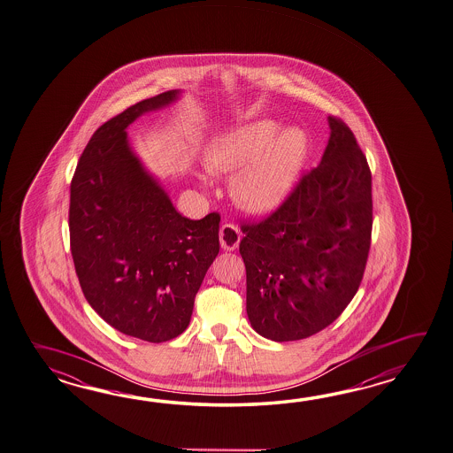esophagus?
Here are the masks:
<instances>
[{
	"instance_id": "1",
	"label": "esophagus",
	"mask_w": 453,
	"mask_h": 453,
	"mask_svg": "<svg viewBox=\"0 0 453 453\" xmlns=\"http://www.w3.org/2000/svg\"><path fill=\"white\" fill-rule=\"evenodd\" d=\"M219 241L224 250H235L241 242V231L234 224H224L219 231Z\"/></svg>"
}]
</instances>
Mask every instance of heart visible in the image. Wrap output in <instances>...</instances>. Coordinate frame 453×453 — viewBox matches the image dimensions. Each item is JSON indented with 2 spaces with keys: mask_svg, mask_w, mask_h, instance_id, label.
<instances>
[{
  "mask_svg": "<svg viewBox=\"0 0 453 453\" xmlns=\"http://www.w3.org/2000/svg\"><path fill=\"white\" fill-rule=\"evenodd\" d=\"M280 131L273 120L255 121L216 141L208 167L218 173L241 171L232 181L235 202L251 212L270 211L291 191L307 154V136L297 128Z\"/></svg>",
  "mask_w": 453,
  "mask_h": 453,
  "instance_id": "1",
  "label": "heart"
}]
</instances>
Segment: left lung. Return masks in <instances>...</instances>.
Wrapping results in <instances>:
<instances>
[{
  "instance_id": "1",
  "label": "left lung",
  "mask_w": 453,
  "mask_h": 453,
  "mask_svg": "<svg viewBox=\"0 0 453 453\" xmlns=\"http://www.w3.org/2000/svg\"><path fill=\"white\" fill-rule=\"evenodd\" d=\"M322 161L262 221L242 222L247 315L273 342L332 325L361 286L372 234V175L354 133L328 117Z\"/></svg>"
}]
</instances>
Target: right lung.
I'll return each mask as SVG.
<instances>
[{
  "instance_id": "right-lung-1",
  "label": "right lung",
  "mask_w": 453,
  "mask_h": 453,
  "mask_svg": "<svg viewBox=\"0 0 453 453\" xmlns=\"http://www.w3.org/2000/svg\"><path fill=\"white\" fill-rule=\"evenodd\" d=\"M177 94L162 92L105 121L71 180V255L82 294L115 330L150 342L187 330L195 296L219 253L221 216L183 218L127 138L131 121Z\"/></svg>"
}]
</instances>
